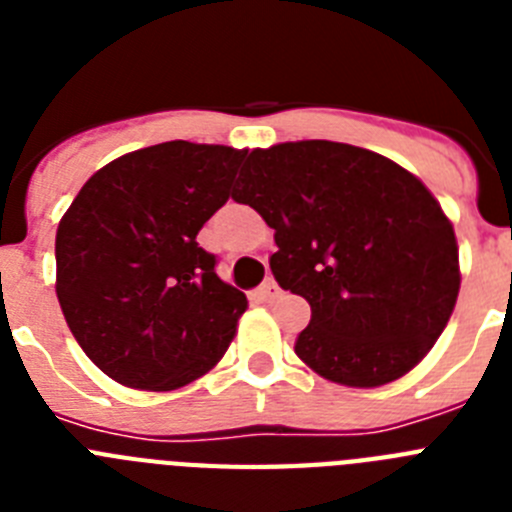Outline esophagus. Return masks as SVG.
<instances>
[{
	"label": "esophagus",
	"mask_w": 512,
	"mask_h": 512,
	"mask_svg": "<svg viewBox=\"0 0 512 512\" xmlns=\"http://www.w3.org/2000/svg\"><path fill=\"white\" fill-rule=\"evenodd\" d=\"M279 295H282V289H279V284L274 282V279H269V282H264L259 287V297H261V300L271 302V300H277Z\"/></svg>",
	"instance_id": "34e87169"
}]
</instances>
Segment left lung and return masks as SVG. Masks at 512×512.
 Returning a JSON list of instances; mask_svg holds the SVG:
<instances>
[{
    "instance_id": "1",
    "label": "left lung",
    "mask_w": 512,
    "mask_h": 512,
    "mask_svg": "<svg viewBox=\"0 0 512 512\" xmlns=\"http://www.w3.org/2000/svg\"><path fill=\"white\" fill-rule=\"evenodd\" d=\"M233 200L274 228L279 287L310 302L295 354L330 382L379 387L408 374L459 295V246L418 176L333 140L256 148Z\"/></svg>"
}]
</instances>
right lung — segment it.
Wrapping results in <instances>:
<instances>
[{"label":"right lung","instance_id":"1","mask_svg":"<svg viewBox=\"0 0 512 512\" xmlns=\"http://www.w3.org/2000/svg\"><path fill=\"white\" fill-rule=\"evenodd\" d=\"M246 151L169 140L89 179L56 233V295L84 354L115 382L169 392L223 359L246 295L197 243Z\"/></svg>","mask_w":512,"mask_h":512}]
</instances>
